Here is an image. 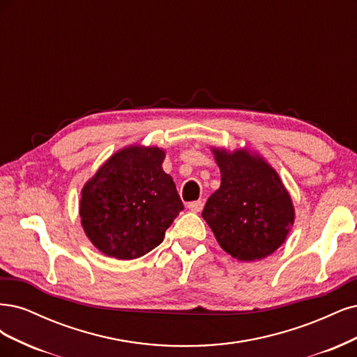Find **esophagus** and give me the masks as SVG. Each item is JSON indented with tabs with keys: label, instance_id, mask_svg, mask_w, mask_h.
<instances>
[{
	"label": "esophagus",
	"instance_id": "esophagus-1",
	"mask_svg": "<svg viewBox=\"0 0 357 357\" xmlns=\"http://www.w3.org/2000/svg\"><path fill=\"white\" fill-rule=\"evenodd\" d=\"M188 209H190L191 212H200V211L203 209V203H202L200 200H197V202H191V203L188 204Z\"/></svg>",
	"mask_w": 357,
	"mask_h": 357
}]
</instances>
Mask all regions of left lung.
Masks as SVG:
<instances>
[{
	"label": "left lung",
	"instance_id": "1",
	"mask_svg": "<svg viewBox=\"0 0 357 357\" xmlns=\"http://www.w3.org/2000/svg\"><path fill=\"white\" fill-rule=\"evenodd\" d=\"M212 151L221 170V187L206 202L203 220L233 258L255 261L271 255L295 220L291 195L278 172L248 149Z\"/></svg>",
	"mask_w": 357,
	"mask_h": 357
}]
</instances>
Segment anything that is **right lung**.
<instances>
[{"instance_id":"right-lung-1","label":"right lung","mask_w":357,"mask_h":357,"mask_svg":"<svg viewBox=\"0 0 357 357\" xmlns=\"http://www.w3.org/2000/svg\"><path fill=\"white\" fill-rule=\"evenodd\" d=\"M157 146L120 149L84 185L79 218L89 240L102 254L135 259L163 241L183 209L176 185L162 167Z\"/></svg>"}]
</instances>
